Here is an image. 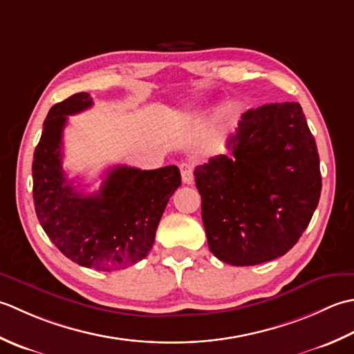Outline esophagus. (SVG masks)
I'll use <instances>...</instances> for the list:
<instances>
[{
    "mask_svg": "<svg viewBox=\"0 0 354 354\" xmlns=\"http://www.w3.org/2000/svg\"><path fill=\"white\" fill-rule=\"evenodd\" d=\"M180 172H182L183 183H192L194 180V165L191 162H183L180 165Z\"/></svg>",
    "mask_w": 354,
    "mask_h": 354,
    "instance_id": "34e87169",
    "label": "esophagus"
}]
</instances>
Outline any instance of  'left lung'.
I'll use <instances>...</instances> for the list:
<instances>
[{"label":"left lung","mask_w":354,"mask_h":354,"mask_svg":"<svg viewBox=\"0 0 354 354\" xmlns=\"http://www.w3.org/2000/svg\"><path fill=\"white\" fill-rule=\"evenodd\" d=\"M226 147L232 157L215 156L194 171L209 249L232 266L283 257L308 226L322 187L301 105L248 110Z\"/></svg>","instance_id":"obj_1"}]
</instances>
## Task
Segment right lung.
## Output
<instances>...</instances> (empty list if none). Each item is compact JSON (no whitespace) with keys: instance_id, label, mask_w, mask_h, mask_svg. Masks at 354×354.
Here are the masks:
<instances>
[{"instance_id":"right-lung-1","label":"right lung","mask_w":354,"mask_h":354,"mask_svg":"<svg viewBox=\"0 0 354 354\" xmlns=\"http://www.w3.org/2000/svg\"><path fill=\"white\" fill-rule=\"evenodd\" d=\"M91 105L88 93H76L50 108L33 154V201L42 229L64 255L84 268L110 272L148 255L182 177L174 165L151 171L114 167L99 192H77L62 169V131L67 116Z\"/></svg>"}]
</instances>
